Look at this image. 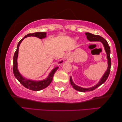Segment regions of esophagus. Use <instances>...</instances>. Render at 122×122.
<instances>
[{
	"instance_id": "1",
	"label": "esophagus",
	"mask_w": 122,
	"mask_h": 122,
	"mask_svg": "<svg viewBox=\"0 0 122 122\" xmlns=\"http://www.w3.org/2000/svg\"><path fill=\"white\" fill-rule=\"evenodd\" d=\"M69 55H70V54H69V53H67V55H66V56H67V57H68L69 56Z\"/></svg>"
}]
</instances>
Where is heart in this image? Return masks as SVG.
I'll return each mask as SVG.
<instances>
[{"mask_svg": "<svg viewBox=\"0 0 122 122\" xmlns=\"http://www.w3.org/2000/svg\"><path fill=\"white\" fill-rule=\"evenodd\" d=\"M76 39H77V38H75Z\"/></svg>", "mask_w": 122, "mask_h": 122, "instance_id": "b5f03b06", "label": "heart"}]
</instances>
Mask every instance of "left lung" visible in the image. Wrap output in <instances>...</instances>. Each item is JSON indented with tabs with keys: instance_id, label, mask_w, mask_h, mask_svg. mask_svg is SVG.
Wrapping results in <instances>:
<instances>
[{
	"instance_id": "left-lung-1",
	"label": "left lung",
	"mask_w": 122,
	"mask_h": 122,
	"mask_svg": "<svg viewBox=\"0 0 122 122\" xmlns=\"http://www.w3.org/2000/svg\"><path fill=\"white\" fill-rule=\"evenodd\" d=\"M85 35L86 36L87 39H88L89 41H100V42H101L103 44L104 47L105 51L107 53V64H108V66H107V71H105L104 74L103 75L102 77L101 78V79H100V81H99V82L96 85H95V86H93L91 87H89V88H85V87L84 88V87H81V86H79L76 85L72 81L71 76L70 77V81L71 84L73 88H74L75 90H76L77 91H78L80 92H86V91H91L94 90L95 89H97L98 87H99V86L101 85L102 84L104 83L105 81H107V77H108L109 75L110 71L111 65V58H110V48L108 43H107L106 40L104 38L100 36L93 35V34L89 33V32L85 33Z\"/></svg>"
}]
</instances>
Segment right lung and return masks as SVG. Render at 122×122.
<instances>
[{
  "instance_id": "right-lung-1",
  "label": "right lung",
  "mask_w": 122,
  "mask_h": 122,
  "mask_svg": "<svg viewBox=\"0 0 122 122\" xmlns=\"http://www.w3.org/2000/svg\"><path fill=\"white\" fill-rule=\"evenodd\" d=\"M36 37L39 39H43L46 37V32H35L33 33H29L26 35L25 36L21 39L19 41L17 45V50L15 53L13 57V71L14 75L18 81L20 83L24 86L26 88L29 89L33 91H40L41 90H43L47 86H49L50 84L51 83L52 81L54 74L56 72L58 69L59 68L58 66H56L52 70L50 73H49L48 77L46 78L41 80V81H33V80L28 79L25 78L22 76L18 71V63H17V59L18 57V51H19V47L20 43L22 42L24 38L29 37ZM63 62V61L58 62V63H61Z\"/></svg>"
}]
</instances>
